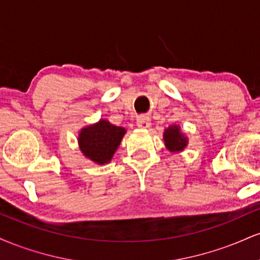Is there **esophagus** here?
<instances>
[{
  "label": "esophagus",
  "mask_w": 260,
  "mask_h": 260,
  "mask_svg": "<svg viewBox=\"0 0 260 260\" xmlns=\"http://www.w3.org/2000/svg\"><path fill=\"white\" fill-rule=\"evenodd\" d=\"M137 126L142 128V129H148L151 126L150 118L148 116H140V117H138V120H137Z\"/></svg>",
  "instance_id": "1"
}]
</instances>
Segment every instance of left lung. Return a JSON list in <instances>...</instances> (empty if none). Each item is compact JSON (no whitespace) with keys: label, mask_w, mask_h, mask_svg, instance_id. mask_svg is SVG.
I'll return each mask as SVG.
<instances>
[{"label":"left lung","mask_w":260,"mask_h":260,"mask_svg":"<svg viewBox=\"0 0 260 260\" xmlns=\"http://www.w3.org/2000/svg\"><path fill=\"white\" fill-rule=\"evenodd\" d=\"M164 142L171 153H181L188 145V137L181 131L180 124H171L164 131Z\"/></svg>","instance_id":"left-lung-1"}]
</instances>
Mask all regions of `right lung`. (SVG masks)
<instances>
[{
    "label": "right lung",
    "mask_w": 260,
    "mask_h": 260,
    "mask_svg": "<svg viewBox=\"0 0 260 260\" xmlns=\"http://www.w3.org/2000/svg\"><path fill=\"white\" fill-rule=\"evenodd\" d=\"M126 128L117 127L105 118L83 127L78 133V147L86 159L98 165L109 164L120 147Z\"/></svg>",
    "instance_id": "add662e5"
}]
</instances>
